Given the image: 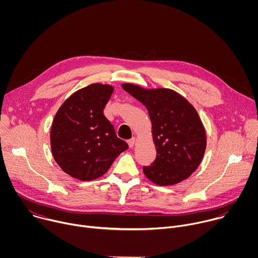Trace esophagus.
Segmentation results:
<instances>
[{
    "label": "esophagus",
    "instance_id": "obj_1",
    "mask_svg": "<svg viewBox=\"0 0 258 258\" xmlns=\"http://www.w3.org/2000/svg\"><path fill=\"white\" fill-rule=\"evenodd\" d=\"M136 141H137L136 138H132L131 140L127 141V144H128V146H130V148H133V147H134L135 144H136Z\"/></svg>",
    "mask_w": 258,
    "mask_h": 258
}]
</instances>
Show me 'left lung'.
<instances>
[{
	"instance_id": "left-lung-1",
	"label": "left lung",
	"mask_w": 258,
	"mask_h": 258,
	"mask_svg": "<svg viewBox=\"0 0 258 258\" xmlns=\"http://www.w3.org/2000/svg\"><path fill=\"white\" fill-rule=\"evenodd\" d=\"M122 88L147 108L152 122L157 155L151 165L143 167L145 175L159 186L188 178L206 149V134L196 109L169 89L147 90L133 84Z\"/></svg>"
}]
</instances>
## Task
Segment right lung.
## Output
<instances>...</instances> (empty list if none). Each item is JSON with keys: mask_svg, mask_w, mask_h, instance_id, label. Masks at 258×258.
<instances>
[{"mask_svg": "<svg viewBox=\"0 0 258 258\" xmlns=\"http://www.w3.org/2000/svg\"><path fill=\"white\" fill-rule=\"evenodd\" d=\"M113 90L112 86L102 84L83 88L61 105L54 117L50 135L52 154L72 177L93 180L102 176L128 148L103 113Z\"/></svg>", "mask_w": 258, "mask_h": 258, "instance_id": "add662e5", "label": "right lung"}]
</instances>
